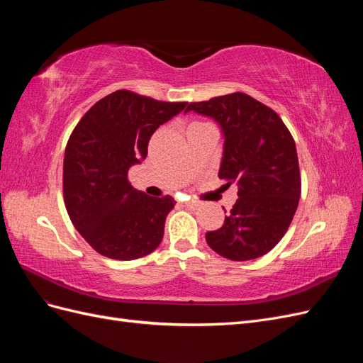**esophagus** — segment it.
<instances>
[{
	"instance_id": "1",
	"label": "esophagus",
	"mask_w": 363,
	"mask_h": 363,
	"mask_svg": "<svg viewBox=\"0 0 363 363\" xmlns=\"http://www.w3.org/2000/svg\"><path fill=\"white\" fill-rule=\"evenodd\" d=\"M184 206H188L191 208H196V207H200V203L199 201H186Z\"/></svg>"
}]
</instances>
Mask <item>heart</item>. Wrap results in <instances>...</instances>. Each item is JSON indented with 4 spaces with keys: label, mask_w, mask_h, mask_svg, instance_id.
<instances>
[{
    "label": "heart",
    "mask_w": 363,
    "mask_h": 363,
    "mask_svg": "<svg viewBox=\"0 0 363 363\" xmlns=\"http://www.w3.org/2000/svg\"><path fill=\"white\" fill-rule=\"evenodd\" d=\"M192 124H203V123H192ZM192 124H191V125H192Z\"/></svg>",
    "instance_id": "b5f03b06"
}]
</instances>
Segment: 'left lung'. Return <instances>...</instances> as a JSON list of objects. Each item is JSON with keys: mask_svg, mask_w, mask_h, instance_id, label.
Here are the masks:
<instances>
[{"mask_svg": "<svg viewBox=\"0 0 363 363\" xmlns=\"http://www.w3.org/2000/svg\"><path fill=\"white\" fill-rule=\"evenodd\" d=\"M191 111L221 127L218 175L227 186L238 184L239 199L224 225L206 233L208 247L236 262L267 255L286 233L301 195L292 135L272 108L242 92L191 103L186 112Z\"/></svg>", "mask_w": 363, "mask_h": 363, "instance_id": "1", "label": "left lung"}]
</instances>
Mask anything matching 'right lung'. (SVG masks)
<instances>
[{"label":"right lung","mask_w":363,"mask_h":363,"mask_svg":"<svg viewBox=\"0 0 363 363\" xmlns=\"http://www.w3.org/2000/svg\"><path fill=\"white\" fill-rule=\"evenodd\" d=\"M186 104L121 89L75 125L65 150L63 199L74 227L100 255L133 260L160 245L175 201L136 191L127 175L147 157L152 133Z\"/></svg>","instance_id":"1"}]
</instances>
